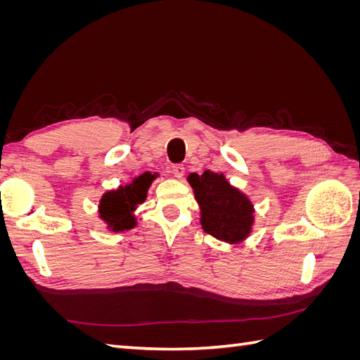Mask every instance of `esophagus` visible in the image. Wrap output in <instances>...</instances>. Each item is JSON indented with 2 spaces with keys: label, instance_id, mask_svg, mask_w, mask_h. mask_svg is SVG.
I'll list each match as a JSON object with an SVG mask.
<instances>
[{
  "label": "esophagus",
  "instance_id": "34e87169",
  "mask_svg": "<svg viewBox=\"0 0 360 360\" xmlns=\"http://www.w3.org/2000/svg\"><path fill=\"white\" fill-rule=\"evenodd\" d=\"M172 174L176 179H181L184 176V167L183 165H174L172 167Z\"/></svg>",
  "mask_w": 360,
  "mask_h": 360
}]
</instances>
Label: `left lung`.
Segmentation results:
<instances>
[{
  "label": "left lung",
  "mask_w": 360,
  "mask_h": 360,
  "mask_svg": "<svg viewBox=\"0 0 360 360\" xmlns=\"http://www.w3.org/2000/svg\"><path fill=\"white\" fill-rule=\"evenodd\" d=\"M188 183L200 207L202 230L228 245L245 242L254 230L255 207L245 192L233 186L224 174L192 172Z\"/></svg>",
  "instance_id": "1"
}]
</instances>
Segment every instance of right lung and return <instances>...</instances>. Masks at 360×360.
<instances>
[{
    "label": "right lung",
    "instance_id": "obj_1",
    "mask_svg": "<svg viewBox=\"0 0 360 360\" xmlns=\"http://www.w3.org/2000/svg\"><path fill=\"white\" fill-rule=\"evenodd\" d=\"M159 172L146 171L135 176L124 186L103 192L97 205V217L111 233L129 231L136 226V210L147 200V193Z\"/></svg>",
    "mask_w": 360,
    "mask_h": 360
}]
</instances>
